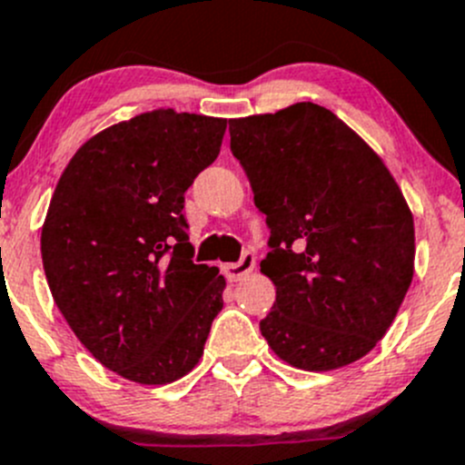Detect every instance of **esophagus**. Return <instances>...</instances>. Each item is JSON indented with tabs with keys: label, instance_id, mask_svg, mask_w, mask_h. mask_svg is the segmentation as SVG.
<instances>
[{
	"label": "esophagus",
	"instance_id": "34e87169",
	"mask_svg": "<svg viewBox=\"0 0 465 465\" xmlns=\"http://www.w3.org/2000/svg\"><path fill=\"white\" fill-rule=\"evenodd\" d=\"M256 261H254V254H242L241 261H236V263H227L224 265V274H227L229 282H241L242 277H247V274L254 270Z\"/></svg>",
	"mask_w": 465,
	"mask_h": 465
}]
</instances>
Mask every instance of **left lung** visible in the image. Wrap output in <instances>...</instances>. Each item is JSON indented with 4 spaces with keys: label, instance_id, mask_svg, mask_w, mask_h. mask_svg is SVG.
Instances as JSON below:
<instances>
[{
    "label": "left lung",
    "instance_id": "obj_1",
    "mask_svg": "<svg viewBox=\"0 0 465 465\" xmlns=\"http://www.w3.org/2000/svg\"><path fill=\"white\" fill-rule=\"evenodd\" d=\"M229 136L270 227L261 272L277 297L259 324L270 350L309 372L359 361L389 331L413 279L416 232L398 182L313 102L229 120Z\"/></svg>",
    "mask_w": 465,
    "mask_h": 465
}]
</instances>
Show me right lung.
I'll return each mask as SVG.
<instances>
[{"instance_id": "right-lung-1", "label": "right lung", "mask_w": 465, "mask_h": 465, "mask_svg": "<svg viewBox=\"0 0 465 465\" xmlns=\"http://www.w3.org/2000/svg\"><path fill=\"white\" fill-rule=\"evenodd\" d=\"M227 120L156 108L94 134L56 183L40 236L54 302L81 345L143 386L200 363L224 277L193 263L183 193Z\"/></svg>"}]
</instances>
